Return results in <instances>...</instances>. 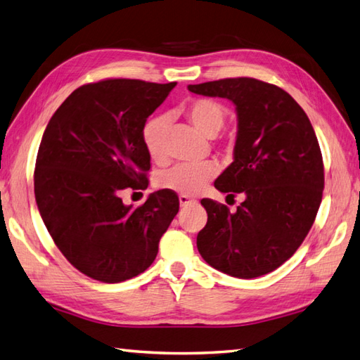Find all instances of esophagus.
Masks as SVG:
<instances>
[{"instance_id":"esophagus-1","label":"esophagus","mask_w":360,"mask_h":360,"mask_svg":"<svg viewBox=\"0 0 360 360\" xmlns=\"http://www.w3.org/2000/svg\"><path fill=\"white\" fill-rule=\"evenodd\" d=\"M179 202H180V207H188V205H193V203H195V200H194V199H191V197H188V195H183V194H180V195H179Z\"/></svg>"}]
</instances>
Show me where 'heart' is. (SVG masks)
Segmentation results:
<instances>
[{"mask_svg": "<svg viewBox=\"0 0 360 360\" xmlns=\"http://www.w3.org/2000/svg\"><path fill=\"white\" fill-rule=\"evenodd\" d=\"M183 113L189 122L207 138H214L224 127L226 120L225 107L214 99L199 98L186 102L183 105ZM167 130V118L165 115L152 116L143 126L141 138L146 152L155 163H163L166 160L165 135ZM217 166L212 161L202 163H179L158 175V186L171 189L183 195L199 194L208 181L214 177Z\"/></svg>", "mask_w": 360, "mask_h": 360, "instance_id": "b5f03b06", "label": "heart"}]
</instances>
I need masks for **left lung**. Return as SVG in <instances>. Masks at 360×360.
<instances>
[{"label":"left lung","instance_id":"left-lung-1","mask_svg":"<svg viewBox=\"0 0 360 360\" xmlns=\"http://www.w3.org/2000/svg\"><path fill=\"white\" fill-rule=\"evenodd\" d=\"M188 90L236 105L233 163L214 186L245 197L234 212L214 200L200 202L208 221L197 234L199 253L230 276L250 280L274 272L302 245L323 194V160L312 124L289 93L258 79H221Z\"/></svg>","mask_w":360,"mask_h":360}]
</instances>
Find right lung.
I'll return each instance as SVG.
<instances>
[{"instance_id": "obj_1", "label": "right lung", "mask_w": 360, "mask_h": 360, "mask_svg": "<svg viewBox=\"0 0 360 360\" xmlns=\"http://www.w3.org/2000/svg\"><path fill=\"white\" fill-rule=\"evenodd\" d=\"M175 85L136 79L82 85L43 134L34 172L37 207L58 250L93 280L121 283L143 274L179 212L169 189L152 193L138 208L120 197L126 188L148 186L143 126Z\"/></svg>"}]
</instances>
